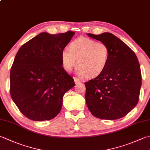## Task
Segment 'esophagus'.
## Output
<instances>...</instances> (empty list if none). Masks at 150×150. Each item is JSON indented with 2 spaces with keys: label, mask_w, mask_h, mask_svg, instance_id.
<instances>
[{
  "label": "esophagus",
  "mask_w": 150,
  "mask_h": 150,
  "mask_svg": "<svg viewBox=\"0 0 150 150\" xmlns=\"http://www.w3.org/2000/svg\"><path fill=\"white\" fill-rule=\"evenodd\" d=\"M74 81H75V83L76 84H77L79 83V82H81V81L79 80V79H77V78H74Z\"/></svg>",
  "instance_id": "esophagus-1"
}]
</instances>
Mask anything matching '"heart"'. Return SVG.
I'll return each mask as SVG.
<instances>
[{"mask_svg":"<svg viewBox=\"0 0 150 150\" xmlns=\"http://www.w3.org/2000/svg\"><path fill=\"white\" fill-rule=\"evenodd\" d=\"M110 50L106 44L88 37H79L61 52L64 69L70 72L77 65V74L81 77H95L107 68Z\"/></svg>","mask_w":150,"mask_h":150,"instance_id":"1","label":"heart"}]
</instances>
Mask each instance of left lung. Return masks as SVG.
<instances>
[{
	"mask_svg": "<svg viewBox=\"0 0 150 150\" xmlns=\"http://www.w3.org/2000/svg\"><path fill=\"white\" fill-rule=\"evenodd\" d=\"M87 35L106 44L110 60L100 75L84 83L86 105L91 114L99 119H120L138 103L142 84L138 59L131 48L112 33Z\"/></svg>",
	"mask_w": 150,
	"mask_h": 150,
	"instance_id": "obj_1",
	"label": "left lung"
}]
</instances>
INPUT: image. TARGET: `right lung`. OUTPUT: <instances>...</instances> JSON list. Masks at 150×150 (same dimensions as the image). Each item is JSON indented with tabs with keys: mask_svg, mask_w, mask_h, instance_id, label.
Returning a JSON list of instances; mask_svg holds the SVG:
<instances>
[{
	"mask_svg": "<svg viewBox=\"0 0 150 150\" xmlns=\"http://www.w3.org/2000/svg\"><path fill=\"white\" fill-rule=\"evenodd\" d=\"M75 33L42 32L22 45L10 71V94L21 112L35 121L51 120L60 112L63 96L74 87L63 68L61 52Z\"/></svg>",
	"mask_w": 150,
	"mask_h": 150,
	"instance_id": "1",
	"label": "right lung"
}]
</instances>
